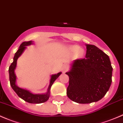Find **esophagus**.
<instances>
[{
	"instance_id": "1",
	"label": "esophagus",
	"mask_w": 123,
	"mask_h": 123,
	"mask_svg": "<svg viewBox=\"0 0 123 123\" xmlns=\"http://www.w3.org/2000/svg\"><path fill=\"white\" fill-rule=\"evenodd\" d=\"M68 70V66L67 64H64L62 67V70L63 73H66Z\"/></svg>"
}]
</instances>
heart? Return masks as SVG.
Returning <instances> with one entry per match:
<instances>
[{
    "mask_svg": "<svg viewBox=\"0 0 123 123\" xmlns=\"http://www.w3.org/2000/svg\"><path fill=\"white\" fill-rule=\"evenodd\" d=\"M68 49L69 51L73 53H76L77 57L78 58H81L83 57L85 54V51L83 49H80V47L77 45H70L68 46Z\"/></svg>",
    "mask_w": 123,
    "mask_h": 123,
    "instance_id": "obj_1",
    "label": "heart"
}]
</instances>
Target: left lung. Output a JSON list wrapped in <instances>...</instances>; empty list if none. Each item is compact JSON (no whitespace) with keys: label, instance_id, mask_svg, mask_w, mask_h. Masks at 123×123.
Wrapping results in <instances>:
<instances>
[{"label":"left lung","instance_id":"left-lung-1","mask_svg":"<svg viewBox=\"0 0 123 123\" xmlns=\"http://www.w3.org/2000/svg\"><path fill=\"white\" fill-rule=\"evenodd\" d=\"M86 57L74 60L70 70L67 95L78 104L99 101L111 86L113 68L107 55L97 46L86 44Z\"/></svg>","mask_w":123,"mask_h":123}]
</instances>
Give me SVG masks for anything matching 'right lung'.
Listing matches in <instances>:
<instances>
[{
  "mask_svg": "<svg viewBox=\"0 0 123 123\" xmlns=\"http://www.w3.org/2000/svg\"><path fill=\"white\" fill-rule=\"evenodd\" d=\"M34 44L33 41H28V42H24L20 45L18 49L15 54V56L13 57V61L11 64L10 66L8 69L9 72V78L10 85L12 89L17 94L19 97L25 100L26 102L31 104H41L46 102L48 100L50 96V89L52 85L55 82V81L62 74L61 72L57 73L56 74H53L51 75V78L49 80V84L48 88L47 89V91L45 93L43 94H34L31 92V91L28 89H24L19 87L16 85V76L15 74V70L17 66V61L19 57L22 55L24 53L25 49L27 48V46Z\"/></svg>",
  "mask_w": 123,
  "mask_h": 123,
  "instance_id": "right-lung-1",
  "label": "right lung"
}]
</instances>
